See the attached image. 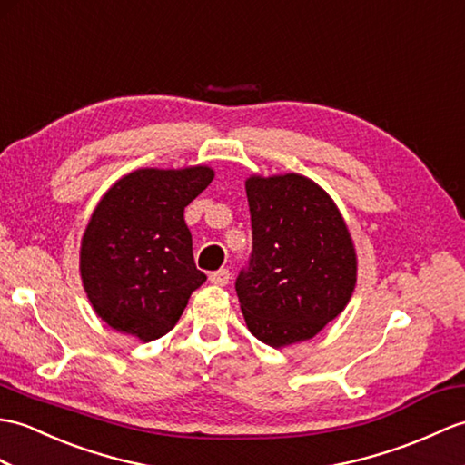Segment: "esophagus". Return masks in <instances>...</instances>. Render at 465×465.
I'll return each instance as SVG.
<instances>
[{
  "label": "esophagus",
  "instance_id": "34e87169",
  "mask_svg": "<svg viewBox=\"0 0 465 465\" xmlns=\"http://www.w3.org/2000/svg\"><path fill=\"white\" fill-rule=\"evenodd\" d=\"M230 279H232L230 269H218V272H212V273H210V282H212L213 285H220V287L228 285Z\"/></svg>",
  "mask_w": 465,
  "mask_h": 465
}]
</instances>
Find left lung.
Listing matches in <instances>:
<instances>
[{
    "instance_id": "obj_1",
    "label": "left lung",
    "mask_w": 465,
    "mask_h": 465,
    "mask_svg": "<svg viewBox=\"0 0 465 465\" xmlns=\"http://www.w3.org/2000/svg\"><path fill=\"white\" fill-rule=\"evenodd\" d=\"M250 262L235 279L253 337L273 349L312 339L347 307L356 253L329 193L301 174L252 176Z\"/></svg>"
}]
</instances>
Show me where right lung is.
Masks as SVG:
<instances>
[{
	"label": "right lung",
	"instance_id": "right-lung-1",
	"mask_svg": "<svg viewBox=\"0 0 465 465\" xmlns=\"http://www.w3.org/2000/svg\"><path fill=\"white\" fill-rule=\"evenodd\" d=\"M212 180L208 166L140 168L104 193L81 242V279L106 325L144 342L174 329L206 282L183 208Z\"/></svg>",
	"mask_w": 465,
	"mask_h": 465
}]
</instances>
